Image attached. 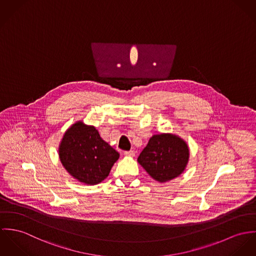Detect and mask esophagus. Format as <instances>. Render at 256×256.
Instances as JSON below:
<instances>
[{"label":"esophagus","instance_id":"34e87169","mask_svg":"<svg viewBox=\"0 0 256 256\" xmlns=\"http://www.w3.org/2000/svg\"><path fill=\"white\" fill-rule=\"evenodd\" d=\"M124 155L126 156H134L136 152L134 150H130V151H124Z\"/></svg>","mask_w":256,"mask_h":256}]
</instances>
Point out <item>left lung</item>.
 <instances>
[{
	"instance_id": "left-lung-1",
	"label": "left lung",
	"mask_w": 256,
	"mask_h": 256,
	"mask_svg": "<svg viewBox=\"0 0 256 256\" xmlns=\"http://www.w3.org/2000/svg\"><path fill=\"white\" fill-rule=\"evenodd\" d=\"M188 157V144L180 138L162 134H155L149 140L138 161L154 180L165 182L184 170Z\"/></svg>"
}]
</instances>
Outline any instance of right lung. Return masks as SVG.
I'll return each mask as SVG.
<instances>
[{
	"mask_svg": "<svg viewBox=\"0 0 256 256\" xmlns=\"http://www.w3.org/2000/svg\"><path fill=\"white\" fill-rule=\"evenodd\" d=\"M58 156L74 178L86 184H97L109 176L120 154L100 138L94 126L78 122L64 132Z\"/></svg>",
	"mask_w": 256,
	"mask_h": 256,
	"instance_id": "obj_1",
	"label": "right lung"
}]
</instances>
